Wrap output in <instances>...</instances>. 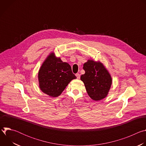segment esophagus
<instances>
[{
    "mask_svg": "<svg viewBox=\"0 0 146 146\" xmlns=\"http://www.w3.org/2000/svg\"><path fill=\"white\" fill-rule=\"evenodd\" d=\"M76 77H77V78L78 79H79V78H80V74L77 73V74H76Z\"/></svg>",
    "mask_w": 146,
    "mask_h": 146,
    "instance_id": "1",
    "label": "esophagus"
}]
</instances>
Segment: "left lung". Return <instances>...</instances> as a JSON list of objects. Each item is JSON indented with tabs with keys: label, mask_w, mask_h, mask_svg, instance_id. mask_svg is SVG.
Returning a JSON list of instances; mask_svg holds the SVG:
<instances>
[{
	"label": "left lung",
	"mask_w": 146,
	"mask_h": 146,
	"mask_svg": "<svg viewBox=\"0 0 146 146\" xmlns=\"http://www.w3.org/2000/svg\"><path fill=\"white\" fill-rule=\"evenodd\" d=\"M85 74L80 77L89 96L95 101L105 98L109 92L112 78L107 69L100 61L88 59L83 65Z\"/></svg>",
	"instance_id": "left-lung-1"
}]
</instances>
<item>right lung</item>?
I'll return each instance as SVG.
<instances>
[{"label": "right lung", "instance_id": "1", "mask_svg": "<svg viewBox=\"0 0 146 146\" xmlns=\"http://www.w3.org/2000/svg\"><path fill=\"white\" fill-rule=\"evenodd\" d=\"M76 78L70 65L56 57L54 52L48 55L38 73L40 89L52 98L59 96L69 83Z\"/></svg>", "mask_w": 146, "mask_h": 146}]
</instances>
